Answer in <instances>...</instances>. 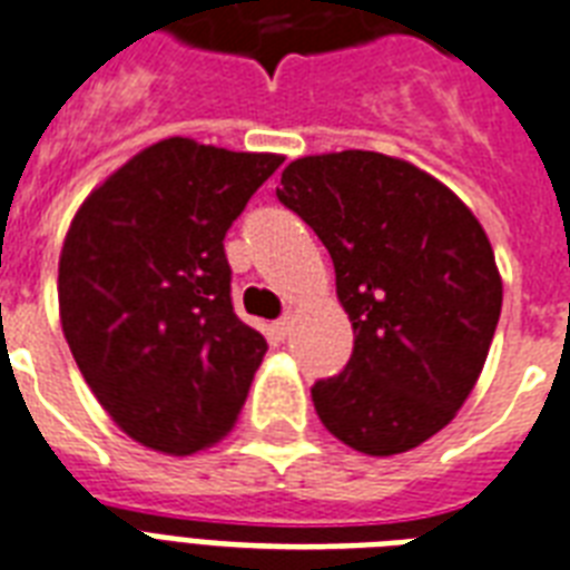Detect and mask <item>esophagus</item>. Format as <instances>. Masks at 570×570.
Returning <instances> with one entry per match:
<instances>
[{
	"label": "esophagus",
	"instance_id": "34e87169",
	"mask_svg": "<svg viewBox=\"0 0 570 570\" xmlns=\"http://www.w3.org/2000/svg\"><path fill=\"white\" fill-rule=\"evenodd\" d=\"M291 326H294V317L291 315L279 317V321H276V335H279V338H288Z\"/></svg>",
	"mask_w": 570,
	"mask_h": 570
}]
</instances>
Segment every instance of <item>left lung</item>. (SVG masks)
<instances>
[{
    "instance_id": "left-lung-1",
    "label": "left lung",
    "mask_w": 570,
    "mask_h": 570,
    "mask_svg": "<svg viewBox=\"0 0 570 570\" xmlns=\"http://www.w3.org/2000/svg\"><path fill=\"white\" fill-rule=\"evenodd\" d=\"M276 196L326 246L356 335L345 372L312 386L317 416L356 452L416 449L491 351L502 279L484 228L428 171L377 151L299 157Z\"/></svg>"
}]
</instances>
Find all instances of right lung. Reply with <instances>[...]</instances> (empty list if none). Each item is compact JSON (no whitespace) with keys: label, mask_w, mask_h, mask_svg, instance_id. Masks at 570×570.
<instances>
[{"label":"right lung","mask_w":570,"mask_h":570,"mask_svg":"<svg viewBox=\"0 0 570 570\" xmlns=\"http://www.w3.org/2000/svg\"><path fill=\"white\" fill-rule=\"evenodd\" d=\"M282 160L171 136L73 216L61 330L100 407L136 443L193 454L235 425L267 342L235 315L223 240Z\"/></svg>","instance_id":"obj_1"}]
</instances>
